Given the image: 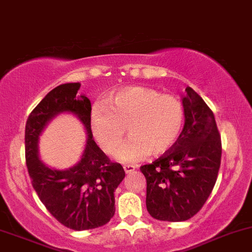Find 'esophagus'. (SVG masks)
<instances>
[{
    "mask_svg": "<svg viewBox=\"0 0 252 252\" xmlns=\"http://www.w3.org/2000/svg\"><path fill=\"white\" fill-rule=\"evenodd\" d=\"M124 171H126V173H131L132 171H135V167L134 165H124Z\"/></svg>",
    "mask_w": 252,
    "mask_h": 252,
    "instance_id": "obj_1",
    "label": "esophagus"
}]
</instances>
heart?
I'll return each instance as SVG.
<instances>
[{
    "label": "heart",
    "mask_w": 252,
    "mask_h": 252,
    "mask_svg": "<svg viewBox=\"0 0 252 252\" xmlns=\"http://www.w3.org/2000/svg\"><path fill=\"white\" fill-rule=\"evenodd\" d=\"M185 121L187 111L178 96L143 86L121 88L91 111V129L106 154L117 151L128 126L131 136L117 152L123 162L170 152L181 139Z\"/></svg>",
    "instance_id": "heart-1"
}]
</instances>
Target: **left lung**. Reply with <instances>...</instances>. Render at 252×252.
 I'll list each match as a JSON object with an SVG mask.
<instances>
[{"instance_id":"1","label":"left lung","mask_w":252,"mask_h":252,"mask_svg":"<svg viewBox=\"0 0 252 252\" xmlns=\"http://www.w3.org/2000/svg\"><path fill=\"white\" fill-rule=\"evenodd\" d=\"M184 130L177 145L140 171L147 182L146 206L154 219L185 221L208 200L221 162L214 113L191 87L185 88Z\"/></svg>"}]
</instances>
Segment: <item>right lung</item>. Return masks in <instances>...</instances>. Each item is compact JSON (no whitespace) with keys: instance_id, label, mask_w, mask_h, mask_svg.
<instances>
[{"instance_id":"right-lung-1","label":"right lung","mask_w":252,"mask_h":252,"mask_svg":"<svg viewBox=\"0 0 252 252\" xmlns=\"http://www.w3.org/2000/svg\"><path fill=\"white\" fill-rule=\"evenodd\" d=\"M79 82L57 86L32 112L25 128V157L38 197L50 214L65 227L84 231L104 226L115 214V190L126 177L92 139L91 101L76 95ZM61 112H71L84 123L88 143L82 160L68 170L45 167L37 158V139L43 126Z\"/></svg>"}]
</instances>
